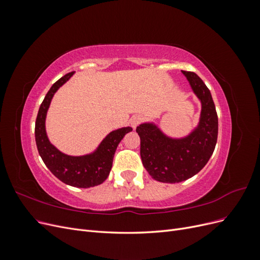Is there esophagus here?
<instances>
[{
  "instance_id": "1",
  "label": "esophagus",
  "mask_w": 260,
  "mask_h": 260,
  "mask_svg": "<svg viewBox=\"0 0 260 260\" xmlns=\"http://www.w3.org/2000/svg\"><path fill=\"white\" fill-rule=\"evenodd\" d=\"M141 120H142V119H141V117H140V116H133V117L131 118V120H130L131 125H132L133 128H136L137 125L141 122Z\"/></svg>"
}]
</instances>
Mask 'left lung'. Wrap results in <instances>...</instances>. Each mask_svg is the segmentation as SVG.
<instances>
[{
    "label": "left lung",
    "mask_w": 260,
    "mask_h": 260,
    "mask_svg": "<svg viewBox=\"0 0 260 260\" xmlns=\"http://www.w3.org/2000/svg\"><path fill=\"white\" fill-rule=\"evenodd\" d=\"M182 73L202 101L198 129L184 139L174 140L154 124L137 127L143 166L153 179L165 183L182 182L200 172L214 153L218 138V116L209 89L195 73Z\"/></svg>",
    "instance_id": "8db88e82"
}]
</instances>
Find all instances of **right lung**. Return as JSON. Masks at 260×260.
Returning <instances> with one entry per match:
<instances>
[{
    "label": "right lung",
    "instance_id": "add662e5",
    "mask_svg": "<svg viewBox=\"0 0 260 260\" xmlns=\"http://www.w3.org/2000/svg\"><path fill=\"white\" fill-rule=\"evenodd\" d=\"M74 73H69L55 82L41 103L36 119V143L45 166L61 182L76 187H91L103 183L113 166L116 148L122 138L132 128H121L113 131L103 140L95 152L85 156H68L54 147L46 137L45 117L54 93L64 84Z\"/></svg>",
    "mask_w": 260,
    "mask_h": 260
}]
</instances>
